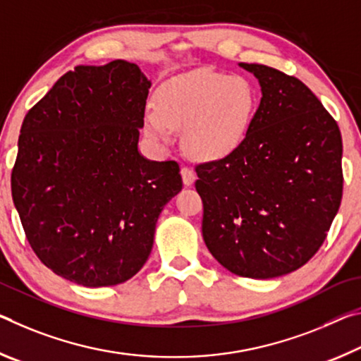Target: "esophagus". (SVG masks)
Wrapping results in <instances>:
<instances>
[{"label": "esophagus", "mask_w": 361, "mask_h": 361, "mask_svg": "<svg viewBox=\"0 0 361 361\" xmlns=\"http://www.w3.org/2000/svg\"><path fill=\"white\" fill-rule=\"evenodd\" d=\"M180 174H182V180H184V185H187V187L193 185V182L197 180V174H195L193 169H190V168L184 166L180 169Z\"/></svg>", "instance_id": "esophagus-1"}]
</instances>
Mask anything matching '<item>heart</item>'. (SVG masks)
<instances>
[{
	"instance_id": "1",
	"label": "heart",
	"mask_w": 361,
	"mask_h": 361,
	"mask_svg": "<svg viewBox=\"0 0 361 361\" xmlns=\"http://www.w3.org/2000/svg\"><path fill=\"white\" fill-rule=\"evenodd\" d=\"M257 105V90L246 76L198 70L158 91L157 107L150 105L145 111V131L169 145L176 129H184L188 155L217 161L243 147Z\"/></svg>"
}]
</instances>
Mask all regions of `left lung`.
Returning <instances> with one entry per match:
<instances>
[{
  "mask_svg": "<svg viewBox=\"0 0 361 361\" xmlns=\"http://www.w3.org/2000/svg\"><path fill=\"white\" fill-rule=\"evenodd\" d=\"M261 85L250 135L228 158L198 164L203 238L235 275L275 279L320 250L338 214L342 137L302 81L261 63H240Z\"/></svg>",
  "mask_w": 361,
  "mask_h": 361,
  "instance_id": "8db88e82",
  "label": "left lung"
}]
</instances>
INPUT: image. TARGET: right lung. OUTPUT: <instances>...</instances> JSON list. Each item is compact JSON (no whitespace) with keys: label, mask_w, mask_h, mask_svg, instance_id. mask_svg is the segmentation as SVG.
<instances>
[{"label":"right lung","mask_w":361,"mask_h":361,"mask_svg":"<svg viewBox=\"0 0 361 361\" xmlns=\"http://www.w3.org/2000/svg\"><path fill=\"white\" fill-rule=\"evenodd\" d=\"M152 82L135 63L78 65L23 118L11 190L27 240L59 276L114 286L147 262L176 161L139 153Z\"/></svg>","instance_id":"obj_1"}]
</instances>
